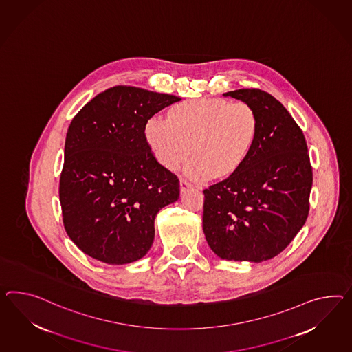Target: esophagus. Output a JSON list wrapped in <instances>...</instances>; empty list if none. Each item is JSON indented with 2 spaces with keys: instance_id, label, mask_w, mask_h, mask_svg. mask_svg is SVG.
I'll list each match as a JSON object with an SVG mask.
<instances>
[{
  "instance_id": "obj_1",
  "label": "esophagus",
  "mask_w": 352,
  "mask_h": 352,
  "mask_svg": "<svg viewBox=\"0 0 352 352\" xmlns=\"http://www.w3.org/2000/svg\"><path fill=\"white\" fill-rule=\"evenodd\" d=\"M192 185L190 184L189 181L185 180V179H181L180 180V189L181 191H185V190L190 189Z\"/></svg>"
}]
</instances>
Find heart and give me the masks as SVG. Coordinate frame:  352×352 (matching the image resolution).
Here are the masks:
<instances>
[{"label": "heart", "instance_id": "b5f03b06", "mask_svg": "<svg viewBox=\"0 0 352 352\" xmlns=\"http://www.w3.org/2000/svg\"><path fill=\"white\" fill-rule=\"evenodd\" d=\"M258 116L246 102L221 98L186 100L173 106L168 118L146 121L145 139L157 161L176 170L191 153L188 171L197 179L228 177L252 153L258 135Z\"/></svg>", "mask_w": 352, "mask_h": 352}]
</instances>
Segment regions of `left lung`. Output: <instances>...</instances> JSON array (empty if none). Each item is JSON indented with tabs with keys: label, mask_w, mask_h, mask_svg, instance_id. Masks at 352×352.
I'll return each instance as SVG.
<instances>
[{
	"label": "left lung",
	"mask_w": 352,
	"mask_h": 352,
	"mask_svg": "<svg viewBox=\"0 0 352 352\" xmlns=\"http://www.w3.org/2000/svg\"><path fill=\"white\" fill-rule=\"evenodd\" d=\"M255 109L258 135L239 171L204 190L203 231L221 259L261 263L305 225L313 170L305 136L280 100L261 89L227 91Z\"/></svg>",
	"instance_id": "left-lung-1"
}]
</instances>
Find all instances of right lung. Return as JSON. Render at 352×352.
Returning a JSON list of instances; mask_svg holds the SVG:
<instances>
[{
    "instance_id": "add662e5",
    "label": "right lung",
    "mask_w": 352,
    "mask_h": 352,
    "mask_svg": "<svg viewBox=\"0 0 352 352\" xmlns=\"http://www.w3.org/2000/svg\"><path fill=\"white\" fill-rule=\"evenodd\" d=\"M179 100L118 85L96 96L72 118L60 203L66 232L87 255L120 265L149 252L155 216L179 199L180 182L157 162L145 125Z\"/></svg>"
}]
</instances>
